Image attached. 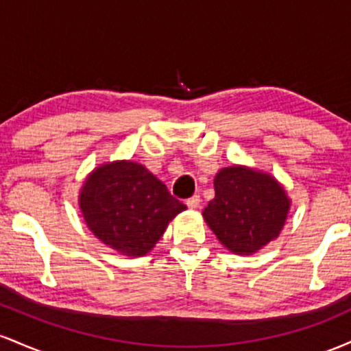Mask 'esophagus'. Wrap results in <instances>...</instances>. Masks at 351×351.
Listing matches in <instances>:
<instances>
[{"label": "esophagus", "mask_w": 351, "mask_h": 351, "mask_svg": "<svg viewBox=\"0 0 351 351\" xmlns=\"http://www.w3.org/2000/svg\"><path fill=\"white\" fill-rule=\"evenodd\" d=\"M199 203H201L199 196H191V198L186 199V206L189 209H198L199 208Z\"/></svg>", "instance_id": "obj_1"}]
</instances>
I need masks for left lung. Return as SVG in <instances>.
<instances>
[{"label":"left lung","mask_w":351,"mask_h":351,"mask_svg":"<svg viewBox=\"0 0 351 351\" xmlns=\"http://www.w3.org/2000/svg\"><path fill=\"white\" fill-rule=\"evenodd\" d=\"M291 203L271 173L232 165L216 173L215 198L203 209V217L228 251L251 256L279 237Z\"/></svg>","instance_id":"1"}]
</instances>
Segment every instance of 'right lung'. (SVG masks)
<instances>
[{
  "mask_svg": "<svg viewBox=\"0 0 351 351\" xmlns=\"http://www.w3.org/2000/svg\"><path fill=\"white\" fill-rule=\"evenodd\" d=\"M79 208L92 234L128 257L150 252L173 217L186 209L163 181L132 160L102 163L88 173Z\"/></svg>",
  "mask_w": 351,
  "mask_h": 351,
  "instance_id": "add662e5",
  "label": "right lung"
}]
</instances>
